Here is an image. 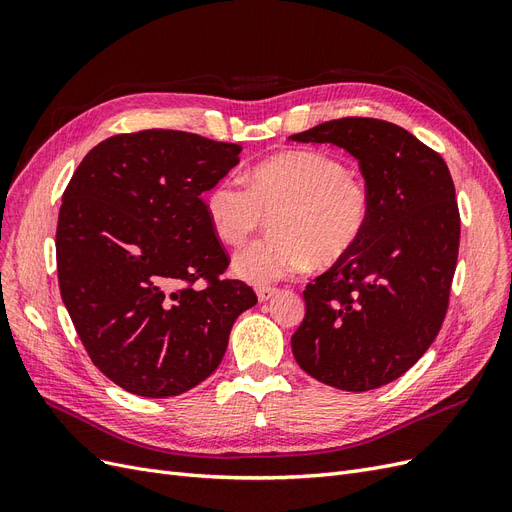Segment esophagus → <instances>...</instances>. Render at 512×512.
<instances>
[{
	"label": "esophagus",
	"instance_id": "esophagus-1",
	"mask_svg": "<svg viewBox=\"0 0 512 512\" xmlns=\"http://www.w3.org/2000/svg\"><path fill=\"white\" fill-rule=\"evenodd\" d=\"M274 295H278V289H276V287H259V289H257L259 302H268V300L274 298Z\"/></svg>",
	"mask_w": 512,
	"mask_h": 512
}]
</instances>
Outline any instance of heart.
I'll list each match as a JSON object with an SVG mask.
<instances>
[{"mask_svg":"<svg viewBox=\"0 0 512 512\" xmlns=\"http://www.w3.org/2000/svg\"><path fill=\"white\" fill-rule=\"evenodd\" d=\"M244 185L223 178L206 193L214 236L238 246L272 214L274 236L236 253L232 270L251 285H270L295 272L332 266L349 255L370 219L368 187L321 151H285L261 159Z\"/></svg>","mask_w":512,"mask_h":512,"instance_id":"obj_1","label":"heart"}]
</instances>
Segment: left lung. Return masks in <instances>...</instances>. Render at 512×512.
Segmentation results:
<instances>
[{"label":"left lung","instance_id":"1","mask_svg":"<svg viewBox=\"0 0 512 512\" xmlns=\"http://www.w3.org/2000/svg\"><path fill=\"white\" fill-rule=\"evenodd\" d=\"M291 140L344 148L370 193L364 236L304 289L293 357L329 387H383L417 364L447 315L459 251L451 172L410 131L378 119L327 121Z\"/></svg>","mask_w":512,"mask_h":512}]
</instances>
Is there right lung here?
I'll return each instance as SVG.
<instances>
[{
    "label": "right lung",
    "mask_w": 512,
    "mask_h": 512,
    "mask_svg": "<svg viewBox=\"0 0 512 512\" xmlns=\"http://www.w3.org/2000/svg\"><path fill=\"white\" fill-rule=\"evenodd\" d=\"M240 153L172 129L112 136L63 193L61 300L93 364L129 393L172 398L206 381L257 304L242 280L219 278L229 259L202 200Z\"/></svg>",
    "instance_id": "right-lung-1"
}]
</instances>
